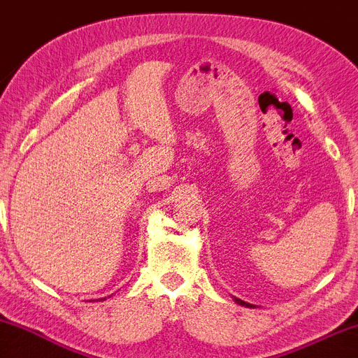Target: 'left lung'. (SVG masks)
<instances>
[{"instance_id": "obj_1", "label": "left lung", "mask_w": 358, "mask_h": 358, "mask_svg": "<svg viewBox=\"0 0 358 358\" xmlns=\"http://www.w3.org/2000/svg\"><path fill=\"white\" fill-rule=\"evenodd\" d=\"M236 301H237V303H239V305H244V306H250V305H249V303H244V301H242V299H237V298H236Z\"/></svg>"}]
</instances>
